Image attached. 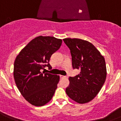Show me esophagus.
I'll return each instance as SVG.
<instances>
[{"mask_svg":"<svg viewBox=\"0 0 121 121\" xmlns=\"http://www.w3.org/2000/svg\"><path fill=\"white\" fill-rule=\"evenodd\" d=\"M60 78H67V77L64 76V75H60Z\"/></svg>","mask_w":121,"mask_h":121,"instance_id":"34e87169","label":"esophagus"}]
</instances>
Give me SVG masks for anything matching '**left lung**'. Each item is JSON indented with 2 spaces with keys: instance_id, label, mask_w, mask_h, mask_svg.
I'll return each mask as SVG.
<instances>
[{
  "instance_id": "1",
  "label": "left lung",
  "mask_w": 121,
  "mask_h": 121,
  "mask_svg": "<svg viewBox=\"0 0 121 121\" xmlns=\"http://www.w3.org/2000/svg\"><path fill=\"white\" fill-rule=\"evenodd\" d=\"M63 40L70 50L73 68L81 69L80 74L69 78V84L65 92L75 102L87 103L97 96L105 81V58L89 41L71 38Z\"/></svg>"
}]
</instances>
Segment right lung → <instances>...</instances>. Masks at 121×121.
<instances>
[{"mask_svg": "<svg viewBox=\"0 0 121 121\" xmlns=\"http://www.w3.org/2000/svg\"><path fill=\"white\" fill-rule=\"evenodd\" d=\"M62 40L40 36L30 41L17 56L13 76L18 90L31 105L41 107L54 94L60 76L41 72L46 66L52 68L50 58L61 46Z\"/></svg>", "mask_w": 121, "mask_h": 121, "instance_id": "obj_1", "label": "right lung"}]
</instances>
